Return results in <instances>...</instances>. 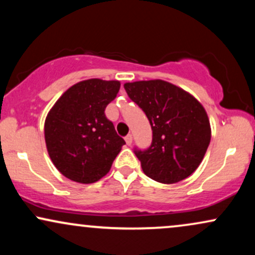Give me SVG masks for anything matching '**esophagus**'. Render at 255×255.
<instances>
[{
    "instance_id": "esophagus-1",
    "label": "esophagus",
    "mask_w": 255,
    "mask_h": 255,
    "mask_svg": "<svg viewBox=\"0 0 255 255\" xmlns=\"http://www.w3.org/2000/svg\"><path fill=\"white\" fill-rule=\"evenodd\" d=\"M125 140H126V144L131 145V141H133V136H131V134H128V135L125 137Z\"/></svg>"
}]
</instances>
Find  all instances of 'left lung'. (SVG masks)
I'll use <instances>...</instances> for the list:
<instances>
[{
	"mask_svg": "<svg viewBox=\"0 0 255 255\" xmlns=\"http://www.w3.org/2000/svg\"><path fill=\"white\" fill-rule=\"evenodd\" d=\"M125 90L146 114L152 128L150 147L135 151L145 175L166 184L192 175L211 140L210 120L200 102L160 79L126 83Z\"/></svg>",
	"mask_w": 255,
	"mask_h": 255,
	"instance_id": "obj_1",
	"label": "left lung"
}]
</instances>
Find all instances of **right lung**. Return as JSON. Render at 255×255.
Listing matches in <instances>:
<instances>
[{"label": "right lung", "mask_w": 255, "mask_h": 255, "mask_svg": "<svg viewBox=\"0 0 255 255\" xmlns=\"http://www.w3.org/2000/svg\"><path fill=\"white\" fill-rule=\"evenodd\" d=\"M120 81L89 79L69 87L48 113L44 124L46 150L63 176L79 183L105 176L126 142L105 116Z\"/></svg>", "instance_id": "1"}]
</instances>
